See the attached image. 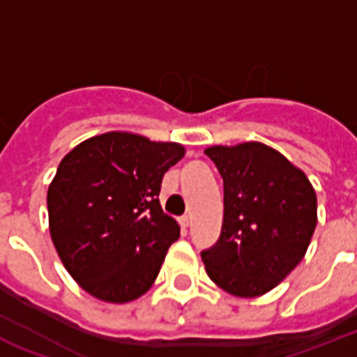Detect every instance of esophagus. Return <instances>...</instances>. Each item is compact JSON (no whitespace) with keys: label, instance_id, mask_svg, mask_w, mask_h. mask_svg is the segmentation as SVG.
Here are the masks:
<instances>
[{"label":"esophagus","instance_id":"esophagus-1","mask_svg":"<svg viewBox=\"0 0 357 357\" xmlns=\"http://www.w3.org/2000/svg\"><path fill=\"white\" fill-rule=\"evenodd\" d=\"M179 222H181V226H183V228H189V226H190V217H187V215H185V217L181 218Z\"/></svg>","mask_w":357,"mask_h":357}]
</instances>
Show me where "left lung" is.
Returning a JSON list of instances; mask_svg holds the SVG:
<instances>
[{
	"mask_svg": "<svg viewBox=\"0 0 357 357\" xmlns=\"http://www.w3.org/2000/svg\"><path fill=\"white\" fill-rule=\"evenodd\" d=\"M224 181L220 237L202 252L207 276L229 294L261 296L304 259L317 226L305 174L261 142L211 146Z\"/></svg>",
	"mask_w": 357,
	"mask_h": 357,
	"instance_id": "left-lung-1",
	"label": "left lung"
}]
</instances>
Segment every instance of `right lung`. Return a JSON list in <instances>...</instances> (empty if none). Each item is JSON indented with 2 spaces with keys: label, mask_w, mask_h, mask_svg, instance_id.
<instances>
[{
  "label": "right lung",
  "mask_w": 357,
  "mask_h": 357,
  "mask_svg": "<svg viewBox=\"0 0 357 357\" xmlns=\"http://www.w3.org/2000/svg\"><path fill=\"white\" fill-rule=\"evenodd\" d=\"M185 155L176 142L122 131L64 157L47 189L50 234L70 276L92 296L126 304L155 282L178 222L159 204L162 176Z\"/></svg>",
  "instance_id": "add662e5"
}]
</instances>
